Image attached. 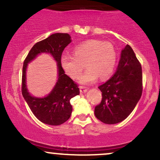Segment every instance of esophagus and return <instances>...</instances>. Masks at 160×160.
Masks as SVG:
<instances>
[{
  "mask_svg": "<svg viewBox=\"0 0 160 160\" xmlns=\"http://www.w3.org/2000/svg\"><path fill=\"white\" fill-rule=\"evenodd\" d=\"M80 92L82 93H86V92H87L88 89L86 87H85V86H80Z\"/></svg>",
  "mask_w": 160,
  "mask_h": 160,
  "instance_id": "34e87169",
  "label": "esophagus"
}]
</instances>
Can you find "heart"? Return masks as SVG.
Masks as SVG:
<instances>
[{
    "instance_id": "b5f03b06",
    "label": "heart",
    "mask_w": 160,
    "mask_h": 160,
    "mask_svg": "<svg viewBox=\"0 0 160 160\" xmlns=\"http://www.w3.org/2000/svg\"><path fill=\"white\" fill-rule=\"evenodd\" d=\"M117 53L113 47L107 42L89 40L74 47V56L64 55L61 63L65 73L73 79H78L87 68L86 72L79 79L84 85L93 83L98 77L102 80L111 76L115 68Z\"/></svg>"
}]
</instances>
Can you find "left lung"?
Instances as JSON below:
<instances>
[{
	"instance_id": "1",
	"label": "left lung",
	"mask_w": 160,
	"mask_h": 160,
	"mask_svg": "<svg viewBox=\"0 0 160 160\" xmlns=\"http://www.w3.org/2000/svg\"><path fill=\"white\" fill-rule=\"evenodd\" d=\"M98 89L102 98L95 108L98 120L106 124L118 123L132 112L142 94V69L129 45L122 50L115 74Z\"/></svg>"
}]
</instances>
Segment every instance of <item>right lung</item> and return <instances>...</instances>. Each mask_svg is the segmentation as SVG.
I'll return each mask as SVG.
<instances>
[{"label":"right lung","instance_id":"right-lung-1","mask_svg":"<svg viewBox=\"0 0 160 160\" xmlns=\"http://www.w3.org/2000/svg\"><path fill=\"white\" fill-rule=\"evenodd\" d=\"M71 42L67 33H56L33 46L23 63L22 93L31 111L40 122L51 126H58L66 122L72 113L70 100L80 94L78 85L65 74L61 58L63 50ZM47 52L52 54L57 62L59 78L51 92L44 98L32 97L26 88V68L38 54Z\"/></svg>","mask_w":160,"mask_h":160}]
</instances>
